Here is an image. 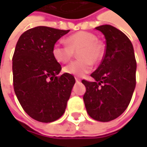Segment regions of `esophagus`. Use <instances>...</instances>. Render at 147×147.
I'll use <instances>...</instances> for the list:
<instances>
[{"mask_svg": "<svg viewBox=\"0 0 147 147\" xmlns=\"http://www.w3.org/2000/svg\"><path fill=\"white\" fill-rule=\"evenodd\" d=\"M75 80H76L77 82H81V79H80L79 78H78V77H75Z\"/></svg>", "mask_w": 147, "mask_h": 147, "instance_id": "1", "label": "esophagus"}]
</instances>
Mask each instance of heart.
I'll use <instances>...</instances> for the list:
<instances>
[{
  "instance_id": "obj_1",
  "label": "heart",
  "mask_w": 147,
  "mask_h": 147,
  "mask_svg": "<svg viewBox=\"0 0 147 147\" xmlns=\"http://www.w3.org/2000/svg\"><path fill=\"white\" fill-rule=\"evenodd\" d=\"M65 43L57 42L53 46L52 55L61 64L69 62L78 51L79 59L65 66V73L81 77L92 70V64H100L105 55V45L98 40L96 34L87 31H79L65 39Z\"/></svg>"
}]
</instances>
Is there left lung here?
Wrapping results in <instances>:
<instances>
[{
  "mask_svg": "<svg viewBox=\"0 0 147 147\" xmlns=\"http://www.w3.org/2000/svg\"><path fill=\"white\" fill-rule=\"evenodd\" d=\"M105 37V55L91 74L95 79H82L86 87L83 100L88 115L95 120L109 122L125 111L136 87L137 62L133 44L120 30L111 25L96 28Z\"/></svg>",
  "mask_w": 147,
  "mask_h": 147,
  "instance_id": "8db88e82",
  "label": "left lung"
}]
</instances>
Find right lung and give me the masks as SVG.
<instances>
[{
  "mask_svg": "<svg viewBox=\"0 0 147 147\" xmlns=\"http://www.w3.org/2000/svg\"><path fill=\"white\" fill-rule=\"evenodd\" d=\"M69 30L38 26L18 40L12 59L13 85L21 106L33 119L51 123L65 113L75 78L67 73L58 76L61 65L52 48Z\"/></svg>",
  "mask_w": 147,
  "mask_h": 147,
  "instance_id": "add662e5",
  "label": "right lung"
}]
</instances>
